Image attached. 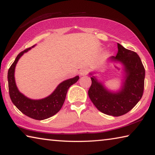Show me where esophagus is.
Returning a JSON list of instances; mask_svg holds the SVG:
<instances>
[{"label": "esophagus", "instance_id": "34e87169", "mask_svg": "<svg viewBox=\"0 0 155 155\" xmlns=\"http://www.w3.org/2000/svg\"><path fill=\"white\" fill-rule=\"evenodd\" d=\"M88 73V70L86 69V68H83V69L80 70V72H79V74L81 76H85V75H87Z\"/></svg>", "mask_w": 155, "mask_h": 155}]
</instances>
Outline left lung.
I'll return each instance as SVG.
<instances>
[{"instance_id":"1","label":"left lung","mask_w":155,"mask_h":155,"mask_svg":"<svg viewBox=\"0 0 155 155\" xmlns=\"http://www.w3.org/2000/svg\"><path fill=\"white\" fill-rule=\"evenodd\" d=\"M117 49L116 57L111 59L124 66L125 76L121 90L111 92L93 76L88 90L89 97L100 111L115 117L126 114L140 101L145 78V69L138 54L120 44H117Z\"/></svg>"}]
</instances>
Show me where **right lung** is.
<instances>
[{"label":"right lung","instance_id":"add662e5","mask_svg":"<svg viewBox=\"0 0 155 155\" xmlns=\"http://www.w3.org/2000/svg\"><path fill=\"white\" fill-rule=\"evenodd\" d=\"M34 46L35 45L20 52L14 62L10 66L7 74L9 93L12 103L22 114L33 119L42 120L52 117L59 111L64 104L68 89L73 84L77 82L79 77L77 76L72 78L63 81L51 95L43 99L32 100L23 95L18 90L15 84V68L18 61L22 54Z\"/></svg>","mask_w":155,"mask_h":155}]
</instances>
